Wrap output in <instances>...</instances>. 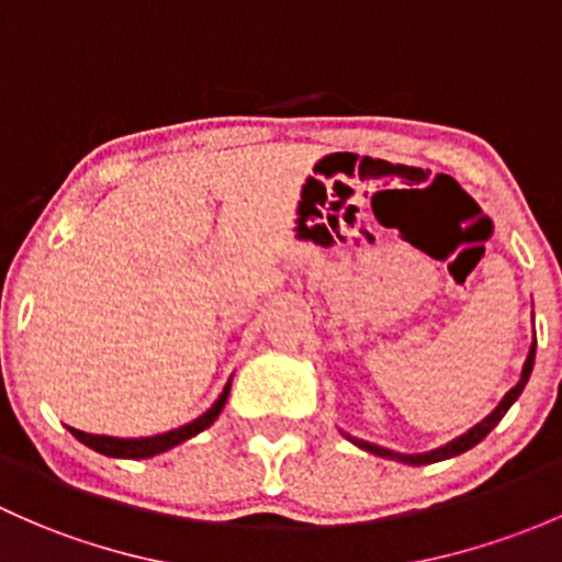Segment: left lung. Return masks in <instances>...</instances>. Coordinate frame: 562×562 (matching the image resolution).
<instances>
[{"label":"left lung","instance_id":"8db88e82","mask_svg":"<svg viewBox=\"0 0 562 562\" xmlns=\"http://www.w3.org/2000/svg\"><path fill=\"white\" fill-rule=\"evenodd\" d=\"M533 360H536V341L533 345H530V352H528V360H525V366H522V376H519V382L515 387L509 390V393L504 395V401H501L498 406H495V412L490 417H484V420L480 423V425H474V428L469 430V434H463L460 436V439H454V441H450V445H445V447H439V450H434V452H425V454H401V452H393V450H385V447H376V445H369V441H360V439H356V436H347V439L352 441V445H358L360 450H366V452H374V454H380V458H395V460H401V463H409V465H425V463H439V460H447V458H454V454H460V452H465V450H471V447L474 445H480V441L484 439V436L490 434V430L495 428V425L501 423V417L506 415V412H509V406L515 404L517 401V395L522 393V387H525V382H528V376H530V371H533Z\"/></svg>","mask_w":562,"mask_h":562}]
</instances>
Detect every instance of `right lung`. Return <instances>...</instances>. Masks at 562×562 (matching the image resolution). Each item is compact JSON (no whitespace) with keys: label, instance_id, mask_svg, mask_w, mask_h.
<instances>
[{"label":"right lung","instance_id":"obj_1","mask_svg":"<svg viewBox=\"0 0 562 562\" xmlns=\"http://www.w3.org/2000/svg\"><path fill=\"white\" fill-rule=\"evenodd\" d=\"M228 390H232V382H228L226 387H223L221 398L212 404L210 412H204L199 420L182 425V428H175L169 430V434H161V436H147V439H115V436H97V434H82L78 428H69L72 430L75 439H80L82 445L91 447V450L102 452V454H110V458H153V454L158 452H167L172 450V447L180 445V441L191 439V436L202 434L204 428H210L212 423L217 420V415L223 412V406H226V398H228Z\"/></svg>","mask_w":562,"mask_h":562}]
</instances>
